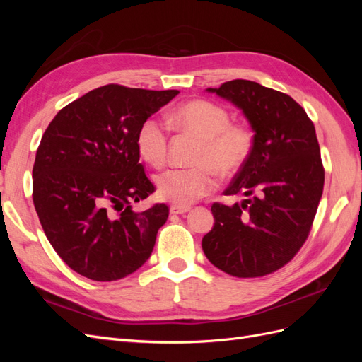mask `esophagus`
I'll list each match as a JSON object with an SVG mask.
<instances>
[{"mask_svg":"<svg viewBox=\"0 0 362 362\" xmlns=\"http://www.w3.org/2000/svg\"><path fill=\"white\" fill-rule=\"evenodd\" d=\"M190 211L189 205H172L170 206V213L172 214H185Z\"/></svg>","mask_w":362,"mask_h":362,"instance_id":"1","label":"esophagus"}]
</instances>
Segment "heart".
<instances>
[{
  "label": "heart",
  "mask_w": 362,
  "mask_h": 362,
  "mask_svg": "<svg viewBox=\"0 0 362 362\" xmlns=\"http://www.w3.org/2000/svg\"><path fill=\"white\" fill-rule=\"evenodd\" d=\"M170 122L201 139L194 156L199 166L169 169L160 173L156 185L160 198L178 205H190L211 193L217 170L229 177L242 169L254 149V134L242 124H231L225 107L206 100H193L173 112ZM137 149L146 163L161 168L168 158V129L158 119L144 120L137 133Z\"/></svg>",
  "instance_id": "b5f03b06"
}]
</instances>
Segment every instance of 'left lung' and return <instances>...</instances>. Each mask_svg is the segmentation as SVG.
I'll return each instance as SVG.
<instances>
[{
  "mask_svg": "<svg viewBox=\"0 0 362 362\" xmlns=\"http://www.w3.org/2000/svg\"><path fill=\"white\" fill-rule=\"evenodd\" d=\"M206 92L242 110L254 149L225 190L247 199L213 204L204 254L228 275L264 276L286 266L310 234L325 182L315 128L291 96L255 81L233 80Z\"/></svg>",
  "mask_w": 362,
  "mask_h": 362,
  "instance_id": "obj_1",
  "label": "left lung"
}]
</instances>
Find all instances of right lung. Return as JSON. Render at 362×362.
Segmentation results:
<instances>
[{
    "label": "right lung",
    "instance_id": "add662e5",
    "mask_svg": "<svg viewBox=\"0 0 362 362\" xmlns=\"http://www.w3.org/2000/svg\"><path fill=\"white\" fill-rule=\"evenodd\" d=\"M178 93L107 84L48 125L33 166V202L51 246L80 275L117 281L151 257L169 208L133 210L154 192L136 140L144 120Z\"/></svg>",
    "mask_w": 362,
    "mask_h": 362
}]
</instances>
